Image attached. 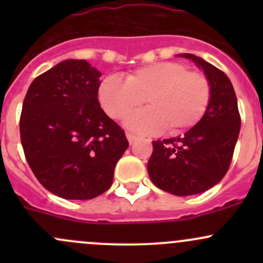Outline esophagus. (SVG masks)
<instances>
[{
    "instance_id": "1",
    "label": "esophagus",
    "mask_w": 263,
    "mask_h": 263,
    "mask_svg": "<svg viewBox=\"0 0 263 263\" xmlns=\"http://www.w3.org/2000/svg\"><path fill=\"white\" fill-rule=\"evenodd\" d=\"M126 136H127V140H128L129 144H132L134 141H136V139H137L136 135H132V134H129V132H127Z\"/></svg>"
}]
</instances>
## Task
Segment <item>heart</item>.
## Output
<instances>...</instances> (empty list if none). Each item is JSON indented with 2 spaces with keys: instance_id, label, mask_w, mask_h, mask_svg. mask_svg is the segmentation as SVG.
Here are the masks:
<instances>
[{
  "instance_id": "obj_1",
  "label": "heart",
  "mask_w": 263,
  "mask_h": 263,
  "mask_svg": "<svg viewBox=\"0 0 263 263\" xmlns=\"http://www.w3.org/2000/svg\"><path fill=\"white\" fill-rule=\"evenodd\" d=\"M150 107L127 119L129 129L158 134L164 128L178 134L192 128L205 116L211 100V85L201 71L188 70L181 62H156L126 75L105 76L98 99L108 116L123 119L145 103Z\"/></svg>"
}]
</instances>
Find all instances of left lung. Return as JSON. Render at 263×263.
<instances>
[{"instance_id": "8db88e82", "label": "left lung", "mask_w": 263, "mask_h": 263, "mask_svg": "<svg viewBox=\"0 0 263 263\" xmlns=\"http://www.w3.org/2000/svg\"><path fill=\"white\" fill-rule=\"evenodd\" d=\"M197 63L211 85L205 116L184 136L153 141L147 163L151 182L176 196L205 192L227 174L240 129L234 87L217 67L195 54H181Z\"/></svg>"}]
</instances>
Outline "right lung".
Returning a JSON list of instances; mask_svg holds the SVG:
<instances>
[{
  "label": "right lung",
  "mask_w": 263,
  "mask_h": 263,
  "mask_svg": "<svg viewBox=\"0 0 263 263\" xmlns=\"http://www.w3.org/2000/svg\"><path fill=\"white\" fill-rule=\"evenodd\" d=\"M102 73L85 60H67L29 86L20 116L25 159L39 183L67 200L109 190L128 141L98 100Z\"/></svg>",
  "instance_id": "right-lung-1"
}]
</instances>
